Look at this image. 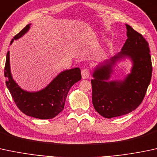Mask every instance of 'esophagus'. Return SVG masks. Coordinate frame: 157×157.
Returning <instances> with one entry per match:
<instances>
[{
  "label": "esophagus",
  "mask_w": 157,
  "mask_h": 157,
  "mask_svg": "<svg viewBox=\"0 0 157 157\" xmlns=\"http://www.w3.org/2000/svg\"><path fill=\"white\" fill-rule=\"evenodd\" d=\"M90 76V71L88 69H84L82 70V77L83 79H86L89 78Z\"/></svg>",
  "instance_id": "obj_1"
}]
</instances>
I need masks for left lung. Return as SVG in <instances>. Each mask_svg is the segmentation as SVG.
I'll list each match as a JSON object with an SVG mask.
<instances>
[{"label": "left lung", "instance_id": "1", "mask_svg": "<svg viewBox=\"0 0 157 157\" xmlns=\"http://www.w3.org/2000/svg\"><path fill=\"white\" fill-rule=\"evenodd\" d=\"M125 25L128 39L121 52L96 67L91 80L93 107L107 119L125 115L140 106L152 75L148 43L131 26ZM125 58L132 63L131 73L123 80L110 81L114 66Z\"/></svg>", "mask_w": 157, "mask_h": 157}]
</instances>
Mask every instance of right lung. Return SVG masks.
I'll list each match as a JSON object with an SVG mask.
<instances>
[{
  "label": "right lung",
  "instance_id": "right-lung-1",
  "mask_svg": "<svg viewBox=\"0 0 157 157\" xmlns=\"http://www.w3.org/2000/svg\"><path fill=\"white\" fill-rule=\"evenodd\" d=\"M31 24L26 25L11 40L21 38L29 31ZM6 84L17 107L26 115L37 119H52L64 110L65 100L72 86L82 78L78 67L66 70L56 75L47 87L37 92L23 90L15 82L11 73L10 51L6 54L4 68Z\"/></svg>",
  "mask_w": 157,
  "mask_h": 157
}]
</instances>
